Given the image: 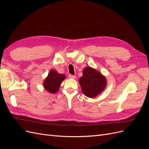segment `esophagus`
I'll return each mask as SVG.
<instances>
[{
    "instance_id": "esophagus-1",
    "label": "esophagus",
    "mask_w": 149,
    "mask_h": 149,
    "mask_svg": "<svg viewBox=\"0 0 149 149\" xmlns=\"http://www.w3.org/2000/svg\"><path fill=\"white\" fill-rule=\"evenodd\" d=\"M68 77H69V78H70V79H75L76 76H74V75H72V74H69V75H68Z\"/></svg>"
}]
</instances>
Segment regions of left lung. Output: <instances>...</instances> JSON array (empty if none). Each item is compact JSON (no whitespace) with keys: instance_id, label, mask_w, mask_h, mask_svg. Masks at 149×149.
Segmentation results:
<instances>
[{"instance_id":"8db88e82","label":"left lung","mask_w":149,"mask_h":149,"mask_svg":"<svg viewBox=\"0 0 149 149\" xmlns=\"http://www.w3.org/2000/svg\"><path fill=\"white\" fill-rule=\"evenodd\" d=\"M82 92L86 96L93 98L102 93L106 87L107 80L100 71L90 66L86 67L79 79Z\"/></svg>"}]
</instances>
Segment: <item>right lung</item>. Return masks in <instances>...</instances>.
Returning <instances> with one entry per match:
<instances>
[{
    "instance_id": "add662e5",
    "label": "right lung",
    "mask_w": 149,
    "mask_h": 149,
    "mask_svg": "<svg viewBox=\"0 0 149 149\" xmlns=\"http://www.w3.org/2000/svg\"><path fill=\"white\" fill-rule=\"evenodd\" d=\"M65 78V74L58 73L55 70H52L43 81V87L49 93H56L59 90L61 83Z\"/></svg>"
}]
</instances>
